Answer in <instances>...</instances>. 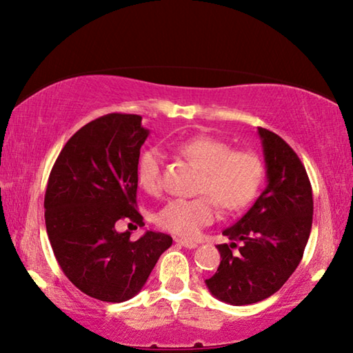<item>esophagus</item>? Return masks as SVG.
I'll return each mask as SVG.
<instances>
[{"mask_svg": "<svg viewBox=\"0 0 353 353\" xmlns=\"http://www.w3.org/2000/svg\"><path fill=\"white\" fill-rule=\"evenodd\" d=\"M175 242H176L178 245H183V247H186V248H195V247H197V244H195V242L186 241V239H180V238H176Z\"/></svg>", "mask_w": 353, "mask_h": 353, "instance_id": "esophagus-1", "label": "esophagus"}]
</instances>
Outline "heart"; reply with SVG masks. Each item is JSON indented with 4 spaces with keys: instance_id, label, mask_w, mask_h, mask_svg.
I'll use <instances>...</instances> for the list:
<instances>
[{
    "instance_id": "obj_1",
    "label": "heart",
    "mask_w": 353,
    "mask_h": 353,
    "mask_svg": "<svg viewBox=\"0 0 353 353\" xmlns=\"http://www.w3.org/2000/svg\"><path fill=\"white\" fill-rule=\"evenodd\" d=\"M175 150L201 170L197 199H173L156 216L161 228L180 238H195L217 217V205L233 212L255 199L263 181L264 167L259 156L247 150H231L227 142L206 134L190 136L175 143ZM163 154L148 148L137 161V183L156 195L161 181Z\"/></svg>"
}]
</instances>
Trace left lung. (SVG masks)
I'll list each match as a JSON object with an SVG mask.
<instances>
[{
    "label": "left lung",
    "mask_w": 353,
    "mask_h": 353,
    "mask_svg": "<svg viewBox=\"0 0 353 353\" xmlns=\"http://www.w3.org/2000/svg\"><path fill=\"white\" fill-rule=\"evenodd\" d=\"M265 163V184L253 206L222 231L231 244H219L221 264L205 283L225 303L250 305L275 294L302 261L313 223V190L296 152L275 134L258 128ZM241 241L240 252L231 248Z\"/></svg>",
    "instance_id": "left-lung-1"
}]
</instances>
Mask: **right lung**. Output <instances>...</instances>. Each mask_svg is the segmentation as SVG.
Returning a JSON list of instances; mask_svg holds the SVG:
<instances>
[{
    "label": "right lung",
    "instance_id": "1",
    "mask_svg": "<svg viewBox=\"0 0 353 353\" xmlns=\"http://www.w3.org/2000/svg\"><path fill=\"white\" fill-rule=\"evenodd\" d=\"M142 117L108 114L68 139L51 169L45 192V225L62 272L79 291L120 303L142 290L169 234L145 231L137 241L115 222L137 212V161L148 137Z\"/></svg>",
    "mask_w": 353,
    "mask_h": 353
}]
</instances>
